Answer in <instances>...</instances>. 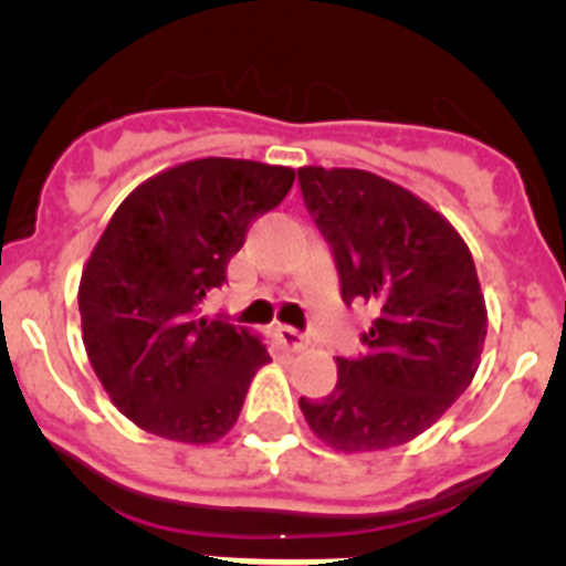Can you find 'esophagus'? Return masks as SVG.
<instances>
[{"label":"esophagus","mask_w":566,"mask_h":566,"mask_svg":"<svg viewBox=\"0 0 566 566\" xmlns=\"http://www.w3.org/2000/svg\"><path fill=\"white\" fill-rule=\"evenodd\" d=\"M276 338L282 340L287 349H293V353H298V349H304L307 346V335L298 333L295 327H287V324H279L276 327Z\"/></svg>","instance_id":"esophagus-1"}]
</instances>
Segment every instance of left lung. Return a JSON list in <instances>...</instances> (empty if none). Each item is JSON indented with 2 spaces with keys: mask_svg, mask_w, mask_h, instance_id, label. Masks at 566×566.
Listing matches in <instances>:
<instances>
[{
  "mask_svg": "<svg viewBox=\"0 0 566 566\" xmlns=\"http://www.w3.org/2000/svg\"><path fill=\"white\" fill-rule=\"evenodd\" d=\"M304 206L335 259L344 304L375 310L364 355L302 397L310 429L338 451L403 446L468 389L488 333L468 245L411 191L360 169H298Z\"/></svg>",
  "mask_w": 566,
  "mask_h": 566,
  "instance_id": "obj_1",
  "label": "left lung"
}]
</instances>
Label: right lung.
Wrapping results in <instances>:
<instances>
[{
  "label": "right lung",
  "mask_w": 566,
  "mask_h": 566,
  "mask_svg": "<svg viewBox=\"0 0 566 566\" xmlns=\"http://www.w3.org/2000/svg\"><path fill=\"white\" fill-rule=\"evenodd\" d=\"M293 180L284 166L202 157L146 180L112 213L78 310L90 364L135 426L191 446L231 431L271 355L248 329L206 318L202 302Z\"/></svg>",
  "instance_id": "1"
}]
</instances>
